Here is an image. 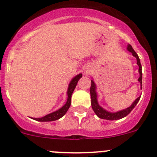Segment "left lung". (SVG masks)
<instances>
[{
	"label": "left lung",
	"instance_id": "obj_1",
	"mask_svg": "<svg viewBox=\"0 0 157 157\" xmlns=\"http://www.w3.org/2000/svg\"><path fill=\"white\" fill-rule=\"evenodd\" d=\"M127 49L130 52L132 53V55L134 57H135L136 59H137V64L139 67V74H140V77L138 78V81L140 82V88L142 89V67L141 64H140V58H139L137 54L134 52V50L133 49L132 46H131L130 44H128ZM96 84H95L94 81L93 80H91V86H90V96H91V105L92 109H93L94 112L96 113V115H97L99 118H102V119H106V120H110V121H112V120H118L121 119V118H124L125 116H127L128 114L133 110V109L136 106V105L137 104V102L140 100V96H139L138 98L135 99L134 102L131 104V106H129L128 108L123 109V110L119 111V112H110L106 111L105 109L100 106L98 103L97 101V93L96 92Z\"/></svg>",
	"mask_w": 157,
	"mask_h": 157
}]
</instances>
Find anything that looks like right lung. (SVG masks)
<instances>
[{
    "instance_id": "add662e5",
    "label": "right lung",
    "mask_w": 157,
    "mask_h": 157,
    "mask_svg": "<svg viewBox=\"0 0 157 157\" xmlns=\"http://www.w3.org/2000/svg\"><path fill=\"white\" fill-rule=\"evenodd\" d=\"M82 77V74H78L76 77H74V78L71 80V81L70 82L68 89H67V99L66 103L61 107V109H59L58 110L55 111V112H52V113L48 114V115H45V116L42 117V118H33V119L36 120L38 121H55V120H58L59 118H61V117L64 116L66 114V112H67L68 109L71 106V95H72L73 92H74V89H75L76 86L77 84V82Z\"/></svg>"
}]
</instances>
